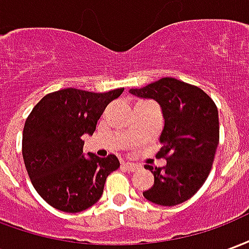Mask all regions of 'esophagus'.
<instances>
[{
  "label": "esophagus",
  "instance_id": "34e87169",
  "mask_svg": "<svg viewBox=\"0 0 249 249\" xmlns=\"http://www.w3.org/2000/svg\"><path fill=\"white\" fill-rule=\"evenodd\" d=\"M123 167L125 168V169H128V171H130V172H135V171H137L139 169V165H136V164H133V162H123Z\"/></svg>",
  "mask_w": 249,
  "mask_h": 249
}]
</instances>
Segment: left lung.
Here are the masks:
<instances>
[{"label": "left lung", "mask_w": 249, "mask_h": 249, "mask_svg": "<svg viewBox=\"0 0 249 249\" xmlns=\"http://www.w3.org/2000/svg\"><path fill=\"white\" fill-rule=\"evenodd\" d=\"M129 93L155 100L164 117L157 156L165 157L167 165H146L155 183L142 192L144 197L164 207L187 201L205 183L219 145L216 105L200 88L172 77L129 89Z\"/></svg>", "instance_id": "obj_1"}]
</instances>
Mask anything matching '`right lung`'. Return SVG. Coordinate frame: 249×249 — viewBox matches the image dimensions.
Masks as SVG:
<instances>
[{"instance_id":"add662e5","label":"right lung","mask_w":249,"mask_h":249,"mask_svg":"<svg viewBox=\"0 0 249 249\" xmlns=\"http://www.w3.org/2000/svg\"><path fill=\"white\" fill-rule=\"evenodd\" d=\"M124 88L93 93L66 88L40 100L25 121L22 156L33 187L53 208L76 213L97 203L108 175L120 167L114 155L84 153L82 136Z\"/></svg>"}]
</instances>
